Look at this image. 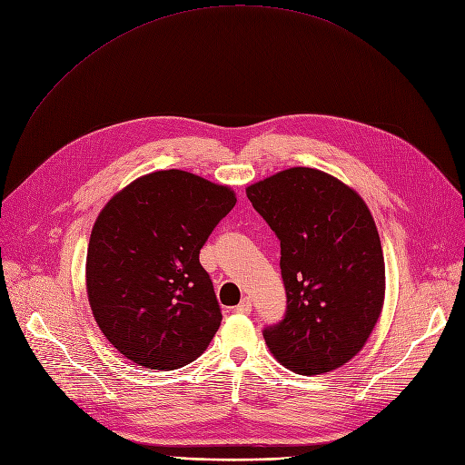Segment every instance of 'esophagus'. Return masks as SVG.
I'll use <instances>...</instances> for the list:
<instances>
[{"instance_id": "34e87169", "label": "esophagus", "mask_w": 465, "mask_h": 465, "mask_svg": "<svg viewBox=\"0 0 465 465\" xmlns=\"http://www.w3.org/2000/svg\"><path fill=\"white\" fill-rule=\"evenodd\" d=\"M251 310H252L251 298H243V300H241V304L235 308L237 313H251Z\"/></svg>"}]
</instances>
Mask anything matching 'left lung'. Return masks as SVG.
<instances>
[{"instance_id":"8db88e82","label":"left lung","mask_w":465,"mask_h":465,"mask_svg":"<svg viewBox=\"0 0 465 465\" xmlns=\"http://www.w3.org/2000/svg\"><path fill=\"white\" fill-rule=\"evenodd\" d=\"M281 241L287 312L264 329L273 357L296 374L331 372L353 359L376 325L386 266L374 218L338 178L292 167L247 188Z\"/></svg>"}]
</instances>
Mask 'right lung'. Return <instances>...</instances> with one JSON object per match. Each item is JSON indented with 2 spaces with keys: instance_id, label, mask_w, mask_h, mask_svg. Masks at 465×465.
I'll return each instance as SVG.
<instances>
[{
  "instance_id": "1",
  "label": "right lung",
  "mask_w": 465,
  "mask_h": 465,
  "mask_svg": "<svg viewBox=\"0 0 465 465\" xmlns=\"http://www.w3.org/2000/svg\"><path fill=\"white\" fill-rule=\"evenodd\" d=\"M235 193L169 169L136 178L100 211L87 249L96 325L136 365L174 371L207 350L222 313L199 251Z\"/></svg>"
}]
</instances>
